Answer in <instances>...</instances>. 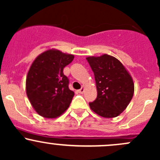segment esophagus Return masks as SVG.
Here are the masks:
<instances>
[{
  "instance_id": "1",
  "label": "esophagus",
  "mask_w": 160,
  "mask_h": 160,
  "mask_svg": "<svg viewBox=\"0 0 160 160\" xmlns=\"http://www.w3.org/2000/svg\"><path fill=\"white\" fill-rule=\"evenodd\" d=\"M84 89H85L84 87L83 86L81 88H80V90H78V92H79V93H83V92H84Z\"/></svg>"
}]
</instances>
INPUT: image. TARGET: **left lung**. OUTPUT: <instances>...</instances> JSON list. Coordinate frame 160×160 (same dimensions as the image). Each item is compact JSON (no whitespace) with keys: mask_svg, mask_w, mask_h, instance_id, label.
<instances>
[{"mask_svg":"<svg viewBox=\"0 0 160 160\" xmlns=\"http://www.w3.org/2000/svg\"><path fill=\"white\" fill-rule=\"evenodd\" d=\"M94 74L98 96L89 103L90 109L103 118H114L123 112L134 94L130 73L118 59L110 55L86 58Z\"/></svg>","mask_w":160,"mask_h":160,"instance_id":"8db88e82","label":"left lung"}]
</instances>
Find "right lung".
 <instances>
[{"label": "right lung", "mask_w": 160, "mask_h": 160, "mask_svg": "<svg viewBox=\"0 0 160 160\" xmlns=\"http://www.w3.org/2000/svg\"><path fill=\"white\" fill-rule=\"evenodd\" d=\"M73 58V55L52 49L37 56L31 65L26 77V93L39 115L57 118L70 106L74 92L69 88L63 68Z\"/></svg>", "instance_id": "1"}]
</instances>
